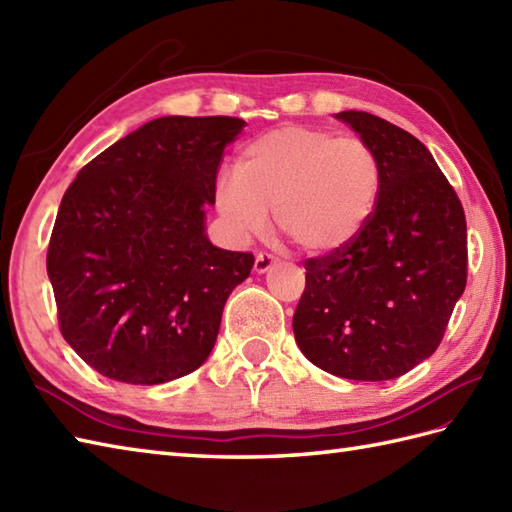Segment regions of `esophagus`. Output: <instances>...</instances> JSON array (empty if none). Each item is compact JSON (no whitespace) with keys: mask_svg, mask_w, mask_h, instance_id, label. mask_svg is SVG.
I'll use <instances>...</instances> for the list:
<instances>
[{"mask_svg":"<svg viewBox=\"0 0 512 512\" xmlns=\"http://www.w3.org/2000/svg\"><path fill=\"white\" fill-rule=\"evenodd\" d=\"M277 262V259L273 257V255H268V253H257V257H255V273H259V275H264V273H268L270 268H273V264Z\"/></svg>","mask_w":512,"mask_h":512,"instance_id":"esophagus-1","label":"esophagus"}]
</instances>
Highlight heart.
Wrapping results in <instances>:
<instances>
[{"instance_id": "1", "label": "heart", "mask_w": 512, "mask_h": 512, "mask_svg": "<svg viewBox=\"0 0 512 512\" xmlns=\"http://www.w3.org/2000/svg\"><path fill=\"white\" fill-rule=\"evenodd\" d=\"M383 189V167L361 138L321 127L288 125L239 151L235 176L215 184V209L244 239L275 224L303 253L334 255L354 244L372 222Z\"/></svg>"}]
</instances>
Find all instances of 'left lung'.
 Returning <instances> with one entry per match:
<instances>
[{
	"label": "left lung",
	"mask_w": 512,
	"mask_h": 512,
	"mask_svg": "<svg viewBox=\"0 0 512 512\" xmlns=\"http://www.w3.org/2000/svg\"><path fill=\"white\" fill-rule=\"evenodd\" d=\"M336 118L374 147L383 189L354 244L306 262L292 330L323 372L391 380L438 350L466 286V217L416 136L367 112Z\"/></svg>",
	"instance_id": "left-lung-1"
}]
</instances>
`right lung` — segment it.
I'll use <instances>...</instances> for the list:
<instances>
[{"mask_svg": "<svg viewBox=\"0 0 512 512\" xmlns=\"http://www.w3.org/2000/svg\"><path fill=\"white\" fill-rule=\"evenodd\" d=\"M231 116H162L85 165L65 191L48 246L59 328L96 372L160 385L195 372L224 303L255 257L206 237Z\"/></svg>", "mask_w": 512, "mask_h": 512, "instance_id": "add662e5", "label": "right lung"}]
</instances>
